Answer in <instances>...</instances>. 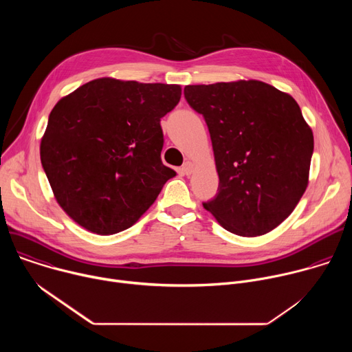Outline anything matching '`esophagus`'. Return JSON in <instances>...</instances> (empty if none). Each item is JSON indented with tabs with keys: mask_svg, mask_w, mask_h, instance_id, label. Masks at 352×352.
<instances>
[{
	"mask_svg": "<svg viewBox=\"0 0 352 352\" xmlns=\"http://www.w3.org/2000/svg\"><path fill=\"white\" fill-rule=\"evenodd\" d=\"M193 168H195V164H193L192 162H186V163L182 166V171H184L185 175H190L192 171H193Z\"/></svg>",
	"mask_w": 352,
	"mask_h": 352,
	"instance_id": "1",
	"label": "esophagus"
}]
</instances>
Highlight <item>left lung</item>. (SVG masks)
Wrapping results in <instances>:
<instances>
[{
    "label": "left lung",
    "instance_id": "obj_1",
    "mask_svg": "<svg viewBox=\"0 0 352 352\" xmlns=\"http://www.w3.org/2000/svg\"><path fill=\"white\" fill-rule=\"evenodd\" d=\"M184 94L208 124L219 174L204 208L232 234L270 232L308 186L314 133L298 103L261 80L188 85Z\"/></svg>",
    "mask_w": 352,
    "mask_h": 352
}]
</instances>
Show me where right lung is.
I'll list each match as a JSON object with an SVG mask.
<instances>
[{"label": "right lung", "mask_w": 352, "mask_h": 352, "mask_svg": "<svg viewBox=\"0 0 352 352\" xmlns=\"http://www.w3.org/2000/svg\"><path fill=\"white\" fill-rule=\"evenodd\" d=\"M181 86L100 78L63 97L40 143L58 205L87 231L110 235L133 226L175 171L162 162L160 120Z\"/></svg>", "instance_id": "obj_1"}]
</instances>
